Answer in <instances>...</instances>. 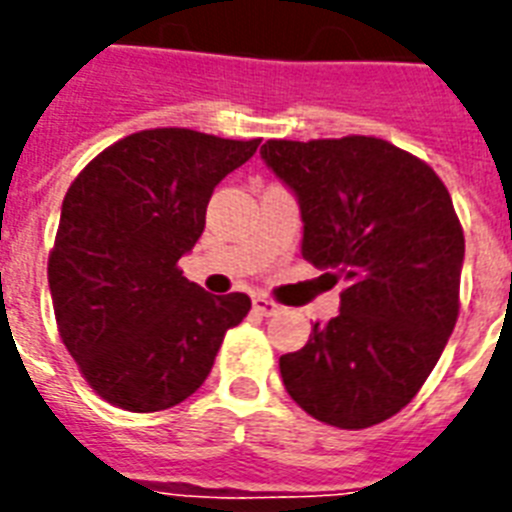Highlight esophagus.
I'll return each mask as SVG.
<instances>
[{
    "label": "esophagus",
    "instance_id": "1",
    "mask_svg": "<svg viewBox=\"0 0 512 512\" xmlns=\"http://www.w3.org/2000/svg\"><path fill=\"white\" fill-rule=\"evenodd\" d=\"M252 308H255V313H260V316H273V313L281 311L279 303H273V300H268V297H260V295L252 300Z\"/></svg>",
    "mask_w": 512,
    "mask_h": 512
}]
</instances>
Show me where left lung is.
I'll list each match as a JSON object with an SVG mask.
<instances>
[{
    "instance_id": "left-lung-1",
    "label": "left lung",
    "mask_w": 512,
    "mask_h": 512,
    "mask_svg": "<svg viewBox=\"0 0 512 512\" xmlns=\"http://www.w3.org/2000/svg\"><path fill=\"white\" fill-rule=\"evenodd\" d=\"M268 170L295 193L303 257L345 281L340 313L279 358L316 420L358 430L401 412L460 313L465 236L441 177L388 140H268Z\"/></svg>"
}]
</instances>
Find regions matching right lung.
<instances>
[{"label": "right lung", "mask_w": 512, "mask_h": 512, "mask_svg": "<svg viewBox=\"0 0 512 512\" xmlns=\"http://www.w3.org/2000/svg\"><path fill=\"white\" fill-rule=\"evenodd\" d=\"M260 140L162 127L92 159L60 207L47 263L63 345L127 412H162L201 388L247 295H209L177 268L204 231L215 185Z\"/></svg>", "instance_id": "1"}]
</instances>
